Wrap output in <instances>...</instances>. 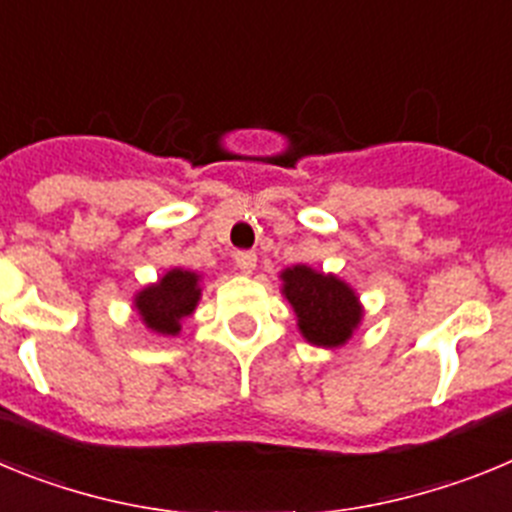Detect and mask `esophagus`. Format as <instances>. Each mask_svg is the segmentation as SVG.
I'll list each match as a JSON object with an SVG mask.
<instances>
[{
	"label": "esophagus",
	"instance_id": "esophagus-1",
	"mask_svg": "<svg viewBox=\"0 0 512 512\" xmlns=\"http://www.w3.org/2000/svg\"><path fill=\"white\" fill-rule=\"evenodd\" d=\"M235 266H238L243 274H251V271L256 269V253H251V251L235 253Z\"/></svg>",
	"mask_w": 512,
	"mask_h": 512
}]
</instances>
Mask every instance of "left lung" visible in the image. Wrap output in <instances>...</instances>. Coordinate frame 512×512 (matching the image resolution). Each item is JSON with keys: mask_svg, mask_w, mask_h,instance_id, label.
Returning <instances> with one entry per match:
<instances>
[{"mask_svg": "<svg viewBox=\"0 0 512 512\" xmlns=\"http://www.w3.org/2000/svg\"><path fill=\"white\" fill-rule=\"evenodd\" d=\"M282 295L295 310L302 338L312 346H343L364 318L354 289L336 274H323L305 264L282 271Z\"/></svg>", "mask_w": 512, "mask_h": 512, "instance_id": "obj_1", "label": "left lung"}]
</instances>
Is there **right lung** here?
Instances as JSON below:
<instances>
[{
    "instance_id": "right-lung-1",
    "label": "right lung",
    "mask_w": 512,
    "mask_h": 512,
    "mask_svg": "<svg viewBox=\"0 0 512 512\" xmlns=\"http://www.w3.org/2000/svg\"><path fill=\"white\" fill-rule=\"evenodd\" d=\"M200 297V274L171 269L156 284L140 289L135 295V310L146 328L158 336H179L182 320L192 315Z\"/></svg>"
}]
</instances>
